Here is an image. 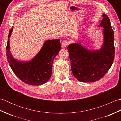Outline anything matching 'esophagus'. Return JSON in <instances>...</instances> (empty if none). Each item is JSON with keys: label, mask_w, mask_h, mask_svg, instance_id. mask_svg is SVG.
Listing matches in <instances>:
<instances>
[{"label": "esophagus", "mask_w": 121, "mask_h": 121, "mask_svg": "<svg viewBox=\"0 0 121 121\" xmlns=\"http://www.w3.org/2000/svg\"><path fill=\"white\" fill-rule=\"evenodd\" d=\"M69 42L68 40H65L63 41L62 42V46L63 47H65L67 46L68 45H69Z\"/></svg>", "instance_id": "34e87169"}]
</instances>
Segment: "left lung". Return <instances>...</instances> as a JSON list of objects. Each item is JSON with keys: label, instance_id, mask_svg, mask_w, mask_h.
Instances as JSON below:
<instances>
[{"label": "left lung", "instance_id": "left-lung-1", "mask_svg": "<svg viewBox=\"0 0 121 121\" xmlns=\"http://www.w3.org/2000/svg\"><path fill=\"white\" fill-rule=\"evenodd\" d=\"M99 26L104 27V43L101 49L89 50L78 43L68 47L72 72L78 80L86 83L99 81L113 62L115 54L114 32L109 17L104 14Z\"/></svg>", "mask_w": 121, "mask_h": 121}]
</instances>
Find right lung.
<instances>
[{"label":"right lung","mask_w":121,"mask_h":121,"mask_svg":"<svg viewBox=\"0 0 121 121\" xmlns=\"http://www.w3.org/2000/svg\"><path fill=\"white\" fill-rule=\"evenodd\" d=\"M13 29L12 26L9 31L6 47L8 62L13 72L20 80L30 85H40L47 82L51 76L54 58L61 49L60 39L47 40L31 61L25 63L19 62L10 54L9 38Z\"/></svg>","instance_id":"1"}]
</instances>
